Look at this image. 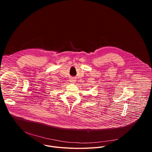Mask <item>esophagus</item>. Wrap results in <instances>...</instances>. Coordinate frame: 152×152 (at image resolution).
Segmentation results:
<instances>
[{"mask_svg":"<svg viewBox=\"0 0 152 152\" xmlns=\"http://www.w3.org/2000/svg\"><path fill=\"white\" fill-rule=\"evenodd\" d=\"M70 80H71V82H75L76 81V80H75V79L74 78H73V77H72V78H71V79H70Z\"/></svg>","mask_w":152,"mask_h":152,"instance_id":"esophagus-1","label":"esophagus"}]
</instances>
